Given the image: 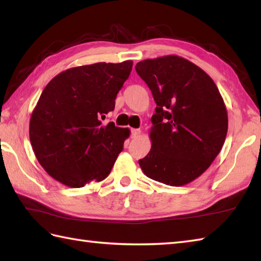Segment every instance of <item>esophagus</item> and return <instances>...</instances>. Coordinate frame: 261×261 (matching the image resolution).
<instances>
[{"instance_id": "esophagus-1", "label": "esophagus", "mask_w": 261, "mask_h": 261, "mask_svg": "<svg viewBox=\"0 0 261 261\" xmlns=\"http://www.w3.org/2000/svg\"><path fill=\"white\" fill-rule=\"evenodd\" d=\"M140 134H141L140 129H131V137L132 138H137Z\"/></svg>"}]
</instances>
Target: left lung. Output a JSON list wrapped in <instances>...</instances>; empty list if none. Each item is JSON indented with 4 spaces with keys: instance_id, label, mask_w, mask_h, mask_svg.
Segmentation results:
<instances>
[{
    "instance_id": "8db88e82",
    "label": "left lung",
    "mask_w": 261,
    "mask_h": 261,
    "mask_svg": "<svg viewBox=\"0 0 261 261\" xmlns=\"http://www.w3.org/2000/svg\"><path fill=\"white\" fill-rule=\"evenodd\" d=\"M150 88L156 113L151 149L139 160L149 178L182 186L206 170L222 149L228 113L213 80L179 56L146 59L136 65Z\"/></svg>"
}]
</instances>
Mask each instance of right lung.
I'll use <instances>...</instances> for the list:
<instances>
[{"mask_svg":"<svg viewBox=\"0 0 261 261\" xmlns=\"http://www.w3.org/2000/svg\"><path fill=\"white\" fill-rule=\"evenodd\" d=\"M132 60L66 69L42 91L31 114V146L43 169L62 184L80 188L101 181L130 136L127 127L102 124L132 69Z\"/></svg>","mask_w":261,"mask_h":261,"instance_id":"right-lung-1","label":"right lung"}]
</instances>
